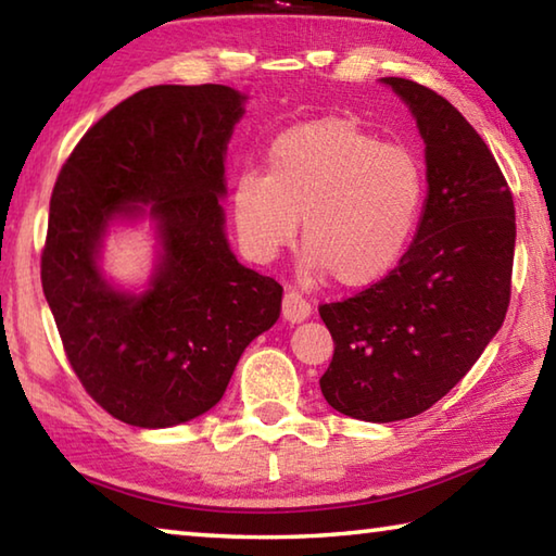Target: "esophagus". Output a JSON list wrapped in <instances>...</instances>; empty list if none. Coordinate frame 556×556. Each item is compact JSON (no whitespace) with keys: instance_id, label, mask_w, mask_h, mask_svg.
<instances>
[{"instance_id":"1","label":"esophagus","mask_w":556,"mask_h":556,"mask_svg":"<svg viewBox=\"0 0 556 556\" xmlns=\"http://www.w3.org/2000/svg\"><path fill=\"white\" fill-rule=\"evenodd\" d=\"M281 316H285L289 324H299L312 316V304H308V299L301 296L299 291L289 289L285 294V301H281Z\"/></svg>"}]
</instances>
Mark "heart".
Instances as JSON below:
<instances>
[{"label": "heart", "instance_id": "obj_1", "mask_svg": "<svg viewBox=\"0 0 556 556\" xmlns=\"http://www.w3.org/2000/svg\"><path fill=\"white\" fill-rule=\"evenodd\" d=\"M425 199V168L407 147L380 142L353 119L296 125L271 142L267 174L248 168L232 188L244 250L275 260L296 238L308 275L368 287L397 265Z\"/></svg>", "mask_w": 556, "mask_h": 556}]
</instances>
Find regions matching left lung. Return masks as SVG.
Listing matches in <instances>:
<instances>
[{
    "label": "left lung",
    "instance_id": "1",
    "mask_svg": "<svg viewBox=\"0 0 556 556\" xmlns=\"http://www.w3.org/2000/svg\"><path fill=\"white\" fill-rule=\"evenodd\" d=\"M382 80L417 117L429 195L397 267L318 306L336 343L321 392L363 421L417 417L473 368L510 306L515 257L513 193L481 135L439 92Z\"/></svg>",
    "mask_w": 556,
    "mask_h": 556
}]
</instances>
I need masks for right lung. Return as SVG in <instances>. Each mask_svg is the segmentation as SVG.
I'll use <instances>...</instances> for the list:
<instances>
[{"mask_svg":"<svg viewBox=\"0 0 556 556\" xmlns=\"http://www.w3.org/2000/svg\"><path fill=\"white\" fill-rule=\"evenodd\" d=\"M228 86H154L92 125L55 178L41 285L86 392L131 427H174L220 402L244 348L275 326L281 285L240 265L223 232ZM152 202L165 257L142 298L97 271L104 225Z\"/></svg>","mask_w":556,"mask_h":556,"instance_id":"1","label":"right lung"}]
</instances>
